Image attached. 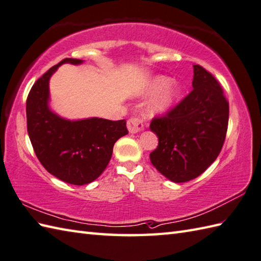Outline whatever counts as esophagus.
<instances>
[{"label": "esophagus", "mask_w": 261, "mask_h": 261, "mask_svg": "<svg viewBox=\"0 0 261 261\" xmlns=\"http://www.w3.org/2000/svg\"><path fill=\"white\" fill-rule=\"evenodd\" d=\"M126 126L130 134H138L143 129V122L140 118L136 116V118H132L127 121Z\"/></svg>", "instance_id": "1"}]
</instances>
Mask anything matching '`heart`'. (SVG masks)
Masks as SVG:
<instances>
[{
    "instance_id": "obj_1",
    "label": "heart",
    "mask_w": 261,
    "mask_h": 261,
    "mask_svg": "<svg viewBox=\"0 0 261 261\" xmlns=\"http://www.w3.org/2000/svg\"><path fill=\"white\" fill-rule=\"evenodd\" d=\"M154 93L156 95L149 102L147 112L150 116L165 115L170 112L178 102L181 85L179 82L170 81L168 76L156 75L146 83L141 91L142 96H151Z\"/></svg>"
}]
</instances>
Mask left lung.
Masks as SVG:
<instances>
[{
    "mask_svg": "<svg viewBox=\"0 0 261 261\" xmlns=\"http://www.w3.org/2000/svg\"><path fill=\"white\" fill-rule=\"evenodd\" d=\"M193 91L163 118L153 119L150 130L158 147L150 162L174 182L203 174L218 158L229 121V103L212 74L194 65Z\"/></svg>",
    "mask_w": 261,
    "mask_h": 261,
    "instance_id": "8db88e82",
    "label": "left lung"
}]
</instances>
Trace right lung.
Here are the masks:
<instances>
[{
  "label": "right lung",
  "mask_w": 261,
  "mask_h": 261,
  "mask_svg": "<svg viewBox=\"0 0 261 261\" xmlns=\"http://www.w3.org/2000/svg\"><path fill=\"white\" fill-rule=\"evenodd\" d=\"M82 59L66 58L43 74L27 98V127L39 162L58 179L73 185L95 180L107 168L113 146L127 135L126 121L102 118L69 120L49 107V81L63 64L81 65Z\"/></svg>",
  "instance_id": "right-lung-1"
}]
</instances>
